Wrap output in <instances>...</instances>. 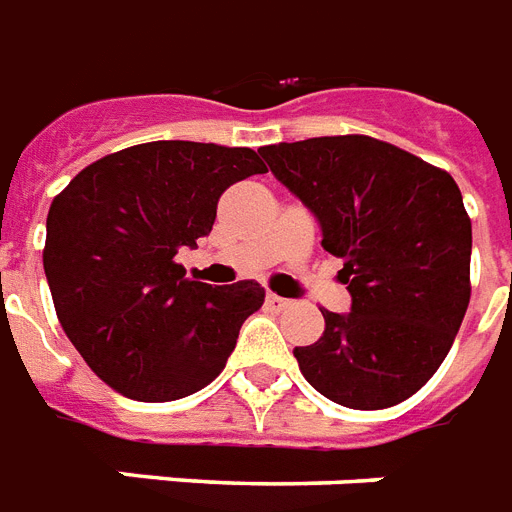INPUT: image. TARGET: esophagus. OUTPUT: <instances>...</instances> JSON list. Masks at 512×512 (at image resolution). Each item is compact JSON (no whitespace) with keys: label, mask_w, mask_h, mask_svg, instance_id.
<instances>
[{"label":"esophagus","mask_w":512,"mask_h":512,"mask_svg":"<svg viewBox=\"0 0 512 512\" xmlns=\"http://www.w3.org/2000/svg\"><path fill=\"white\" fill-rule=\"evenodd\" d=\"M288 298L277 296V293H267V309H272V312H282V309H288Z\"/></svg>","instance_id":"obj_1"}]
</instances>
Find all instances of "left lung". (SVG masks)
<instances>
[{"label":"left lung","mask_w":512,"mask_h":512,"mask_svg":"<svg viewBox=\"0 0 512 512\" xmlns=\"http://www.w3.org/2000/svg\"><path fill=\"white\" fill-rule=\"evenodd\" d=\"M322 224L351 312L293 354L330 402L386 410L433 378L470 304V216L449 171L367 134L259 150Z\"/></svg>","instance_id":"8db88e82"}]
</instances>
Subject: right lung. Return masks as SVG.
I'll return each mask as SVG.
<instances>
[{
	"instance_id": "1",
	"label": "right lung",
	"mask_w": 512,
	"mask_h": 512,
	"mask_svg": "<svg viewBox=\"0 0 512 512\" xmlns=\"http://www.w3.org/2000/svg\"><path fill=\"white\" fill-rule=\"evenodd\" d=\"M264 171L251 147L161 140L89 163L55 195L42 256L57 320L113 391L174 402L224 370L264 288L190 280L177 253L211 232L227 187Z\"/></svg>"
}]
</instances>
